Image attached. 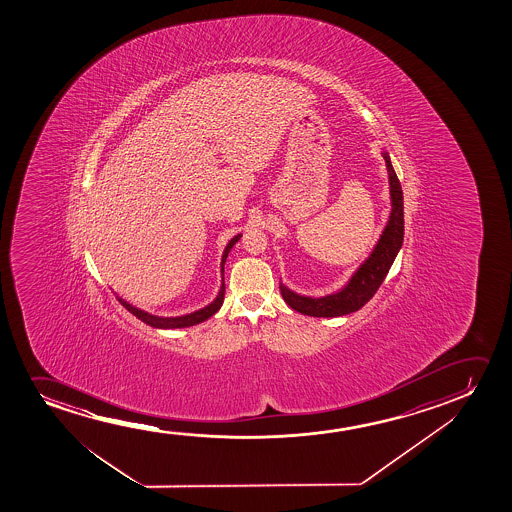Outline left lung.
I'll list each match as a JSON object with an SVG mask.
<instances>
[{
	"mask_svg": "<svg viewBox=\"0 0 512 512\" xmlns=\"http://www.w3.org/2000/svg\"><path fill=\"white\" fill-rule=\"evenodd\" d=\"M385 157L386 168L390 175V192H392V215L381 234L378 245L374 248L371 257L365 260L357 273L353 274L350 283L334 295L311 299L302 297L283 287L280 283V292L290 308L299 311L302 315L318 316V318H332V316L350 315L353 311L365 306L371 301L372 295L378 292L386 274L392 267L393 260L399 253L404 241V196L400 187L399 178L395 175L392 162L388 154Z\"/></svg>",
	"mask_w": 512,
	"mask_h": 512,
	"instance_id": "1",
	"label": "left lung"
}]
</instances>
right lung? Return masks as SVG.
I'll return each instance as SVG.
<instances>
[{"mask_svg": "<svg viewBox=\"0 0 512 512\" xmlns=\"http://www.w3.org/2000/svg\"><path fill=\"white\" fill-rule=\"evenodd\" d=\"M238 239L239 236L232 238L231 241H229L227 248H225L224 257H222V273H224L225 259H227V255H229L232 246H234V243H236ZM224 295L225 285L224 281H222V288H220V292H218V297L215 301L211 302L210 306L199 309L196 313H190V315L185 316H176V318H161V316L148 315L145 311L134 308V306H131V304L124 301V299H119V302L127 309V311H129V313H133L136 318H140L141 322L147 323L150 327H157V329H182V327H192V325H197V323L204 322V320H208L210 316L215 315L218 309H220V306H222V302H224Z\"/></svg>", "mask_w": 512, "mask_h": 512, "instance_id": "right-lung-1", "label": "right lung"}]
</instances>
